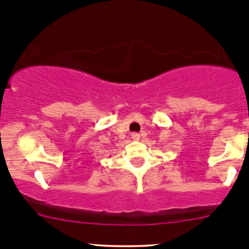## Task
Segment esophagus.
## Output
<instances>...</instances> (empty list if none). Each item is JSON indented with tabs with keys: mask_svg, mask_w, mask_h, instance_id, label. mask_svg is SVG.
<instances>
[{
	"mask_svg": "<svg viewBox=\"0 0 249 249\" xmlns=\"http://www.w3.org/2000/svg\"><path fill=\"white\" fill-rule=\"evenodd\" d=\"M132 139H133V140H139V139H140V135H139L138 133H133Z\"/></svg>",
	"mask_w": 249,
	"mask_h": 249,
	"instance_id": "esophagus-1",
	"label": "esophagus"
}]
</instances>
